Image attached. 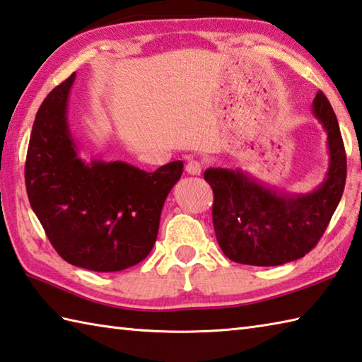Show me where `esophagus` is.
<instances>
[{"instance_id":"1","label":"esophagus","mask_w":362,"mask_h":362,"mask_svg":"<svg viewBox=\"0 0 362 362\" xmlns=\"http://www.w3.org/2000/svg\"><path fill=\"white\" fill-rule=\"evenodd\" d=\"M202 168H204L202 161H199V160H189L187 163V168L185 169H187V173L191 174V175H199L202 173Z\"/></svg>"}]
</instances>
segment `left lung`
Returning a JSON list of instances; mask_svg holds the SVG:
<instances>
[{
  "mask_svg": "<svg viewBox=\"0 0 362 362\" xmlns=\"http://www.w3.org/2000/svg\"><path fill=\"white\" fill-rule=\"evenodd\" d=\"M313 115L327 133L329 157L315 189L292 193L242 169H205L204 179L215 196L214 228L226 257L245 265H282L306 256L327 230L345 188L346 157L337 117L322 90Z\"/></svg>",
  "mask_w": 362,
  "mask_h": 362,
  "instance_id": "obj_1",
  "label": "left lung"
}]
</instances>
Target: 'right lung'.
I'll return each mask as SVG.
<instances>
[{
  "mask_svg": "<svg viewBox=\"0 0 362 362\" xmlns=\"http://www.w3.org/2000/svg\"><path fill=\"white\" fill-rule=\"evenodd\" d=\"M74 81L75 74L35 115L25 166L28 199L64 260L90 272H120L152 251L183 163L147 173L125 161L83 160L69 125Z\"/></svg>",
  "mask_w": 362,
  "mask_h": 362,
  "instance_id": "right-lung-1",
  "label": "right lung"
}]
</instances>
